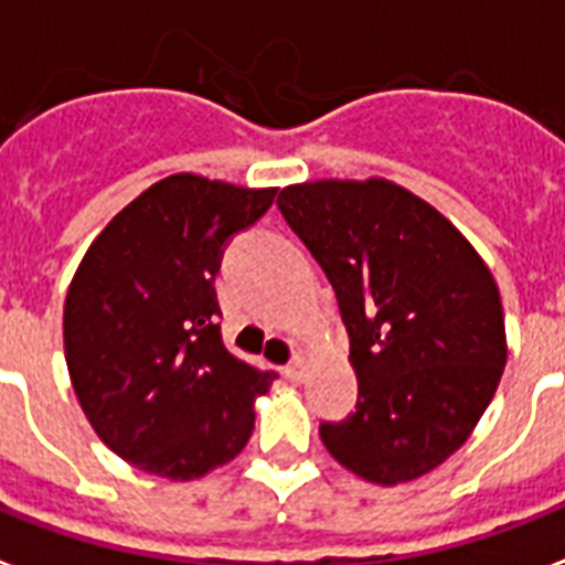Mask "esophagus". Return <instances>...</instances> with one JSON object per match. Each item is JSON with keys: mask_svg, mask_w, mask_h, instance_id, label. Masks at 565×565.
Returning a JSON list of instances; mask_svg holds the SVG:
<instances>
[{"mask_svg": "<svg viewBox=\"0 0 565 565\" xmlns=\"http://www.w3.org/2000/svg\"><path fill=\"white\" fill-rule=\"evenodd\" d=\"M284 373H287V379H290L292 385H301V382H305V376H308V361L292 359L290 364H287V370H284Z\"/></svg>", "mask_w": 565, "mask_h": 565, "instance_id": "34e87169", "label": "esophagus"}]
</instances>
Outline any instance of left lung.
<instances>
[{
    "label": "left lung",
    "instance_id": "1",
    "mask_svg": "<svg viewBox=\"0 0 565 565\" xmlns=\"http://www.w3.org/2000/svg\"><path fill=\"white\" fill-rule=\"evenodd\" d=\"M278 210L338 292L359 406L322 424L347 471L397 486L468 441L507 364L501 292L459 227L385 178L281 189Z\"/></svg>",
    "mask_w": 565,
    "mask_h": 565
}]
</instances>
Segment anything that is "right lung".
I'll return each mask as SVG.
<instances>
[{
	"label": "right lung",
	"mask_w": 565,
	"mask_h": 565,
	"mask_svg": "<svg viewBox=\"0 0 565 565\" xmlns=\"http://www.w3.org/2000/svg\"><path fill=\"white\" fill-rule=\"evenodd\" d=\"M278 189L171 174L88 245L64 299V361L111 454L166 480H198L252 438L275 373L225 350L215 273L227 236Z\"/></svg>",
	"instance_id": "add662e5"
}]
</instances>
